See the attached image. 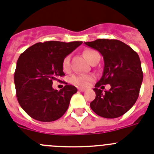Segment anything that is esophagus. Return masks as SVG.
I'll return each instance as SVG.
<instances>
[{
  "instance_id": "1",
  "label": "esophagus",
  "mask_w": 154,
  "mask_h": 154,
  "mask_svg": "<svg viewBox=\"0 0 154 154\" xmlns=\"http://www.w3.org/2000/svg\"><path fill=\"white\" fill-rule=\"evenodd\" d=\"M78 91H80V92H84V91H86V89H84V88H78Z\"/></svg>"
}]
</instances>
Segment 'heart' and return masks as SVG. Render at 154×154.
<instances>
[{"mask_svg": "<svg viewBox=\"0 0 154 154\" xmlns=\"http://www.w3.org/2000/svg\"><path fill=\"white\" fill-rule=\"evenodd\" d=\"M83 54L88 61L91 62L93 58L95 57V55L98 54V53L94 50L87 49L84 51ZM62 66H63V70H65V71H67L70 69V57L67 56L63 59ZM94 80V76L93 74H76L71 77L72 84L82 87H87L90 84V83Z\"/></svg>", "mask_w": 154, "mask_h": 154, "instance_id": "b5f03b06", "label": "heart"}]
</instances>
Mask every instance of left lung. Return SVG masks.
Instances as JSON below:
<instances>
[{
    "instance_id": "8db88e82",
    "label": "left lung",
    "mask_w": 154,
    "mask_h": 154,
    "mask_svg": "<svg viewBox=\"0 0 154 154\" xmlns=\"http://www.w3.org/2000/svg\"><path fill=\"white\" fill-rule=\"evenodd\" d=\"M84 44L99 51L104 61L103 75L94 89L96 97L90 103L91 108L104 118L120 117L134 106L139 96L143 77L139 56L118 40L97 39ZM106 84H110L111 89L103 94L99 87Z\"/></svg>"
}]
</instances>
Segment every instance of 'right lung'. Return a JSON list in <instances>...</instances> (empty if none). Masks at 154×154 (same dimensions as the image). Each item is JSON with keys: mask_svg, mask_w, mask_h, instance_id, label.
I'll use <instances>...</instances> for the list:
<instances>
[{"mask_svg": "<svg viewBox=\"0 0 154 154\" xmlns=\"http://www.w3.org/2000/svg\"><path fill=\"white\" fill-rule=\"evenodd\" d=\"M82 43L40 42L20 55L14 73L16 94L19 104L30 117L42 122L54 121L67 111L77 89L66 83L57 91L52 84L53 80L64 75L63 59Z\"/></svg>", "mask_w": 154, "mask_h": 154, "instance_id": "right-lung-1", "label": "right lung"}]
</instances>
